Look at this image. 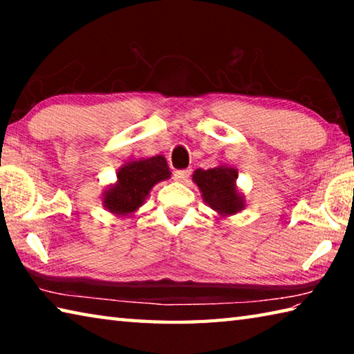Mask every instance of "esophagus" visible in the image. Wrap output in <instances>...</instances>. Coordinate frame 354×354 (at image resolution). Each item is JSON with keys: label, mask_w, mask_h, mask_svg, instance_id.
Here are the masks:
<instances>
[{"label": "esophagus", "mask_w": 354, "mask_h": 354, "mask_svg": "<svg viewBox=\"0 0 354 354\" xmlns=\"http://www.w3.org/2000/svg\"><path fill=\"white\" fill-rule=\"evenodd\" d=\"M173 176L178 183H187V179L190 178V170H178Z\"/></svg>", "instance_id": "obj_1"}]
</instances>
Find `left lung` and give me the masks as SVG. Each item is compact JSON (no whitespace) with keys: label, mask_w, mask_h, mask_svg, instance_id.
I'll return each instance as SVG.
<instances>
[{"label":"left lung","mask_w":354,"mask_h":354,"mask_svg":"<svg viewBox=\"0 0 354 354\" xmlns=\"http://www.w3.org/2000/svg\"><path fill=\"white\" fill-rule=\"evenodd\" d=\"M237 169L226 162L209 170L196 169L192 175V181L200 189L203 201L217 214L218 220L243 211L247 205L245 195L237 187Z\"/></svg>","instance_id":"8db88e82"}]
</instances>
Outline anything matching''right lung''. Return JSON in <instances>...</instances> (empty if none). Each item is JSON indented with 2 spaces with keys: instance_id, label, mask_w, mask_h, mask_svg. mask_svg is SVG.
Segmentation results:
<instances>
[{
  "instance_id": "1",
  "label": "right lung",
  "mask_w": 354,
  "mask_h": 354,
  "mask_svg": "<svg viewBox=\"0 0 354 354\" xmlns=\"http://www.w3.org/2000/svg\"><path fill=\"white\" fill-rule=\"evenodd\" d=\"M171 171L164 156L129 159L120 167L117 179L101 194V205L115 217H133L145 205L156 184L167 181Z\"/></svg>"
}]
</instances>
